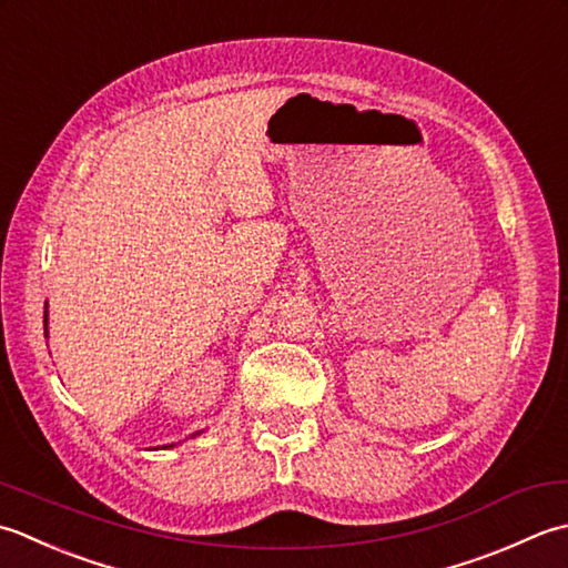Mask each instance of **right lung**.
Listing matches in <instances>:
<instances>
[{
	"label": "right lung",
	"mask_w": 568,
	"mask_h": 568,
	"mask_svg": "<svg viewBox=\"0 0 568 568\" xmlns=\"http://www.w3.org/2000/svg\"><path fill=\"white\" fill-rule=\"evenodd\" d=\"M43 326H49V311H43ZM201 432H195L193 436H199Z\"/></svg>",
	"instance_id": "obj_1"
}]
</instances>
